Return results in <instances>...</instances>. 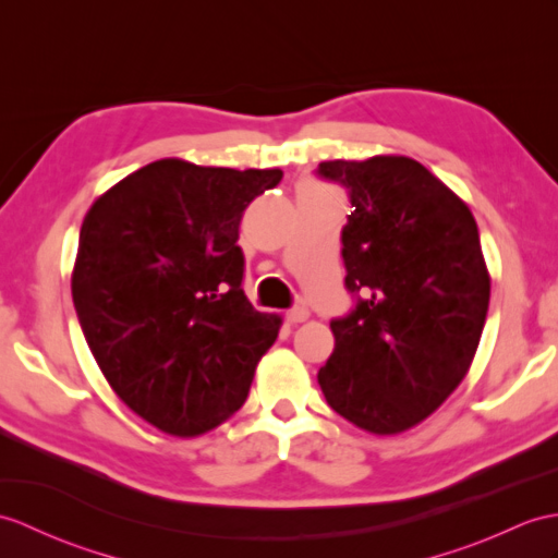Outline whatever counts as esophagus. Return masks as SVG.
Listing matches in <instances>:
<instances>
[{
    "mask_svg": "<svg viewBox=\"0 0 558 558\" xmlns=\"http://www.w3.org/2000/svg\"><path fill=\"white\" fill-rule=\"evenodd\" d=\"M308 316H311L308 308L304 304H300V306H292L284 318H288V323H292V326H296V323H304Z\"/></svg>",
    "mask_w": 558,
    "mask_h": 558,
    "instance_id": "obj_1",
    "label": "esophagus"
}]
</instances>
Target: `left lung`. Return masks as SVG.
I'll return each mask as SVG.
<instances>
[{"label": "left lung", "mask_w": 558, "mask_h": 558, "mask_svg": "<svg viewBox=\"0 0 558 558\" xmlns=\"http://www.w3.org/2000/svg\"><path fill=\"white\" fill-rule=\"evenodd\" d=\"M347 187L342 228L352 314L330 320L335 349L318 371L328 404L373 435H399L442 407L469 373L489 306L475 218L409 157L323 161Z\"/></svg>", "instance_id": "obj_1"}]
</instances>
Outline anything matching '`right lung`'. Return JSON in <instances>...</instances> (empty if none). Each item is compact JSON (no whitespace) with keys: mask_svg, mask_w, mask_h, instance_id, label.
<instances>
[{"mask_svg":"<svg viewBox=\"0 0 558 558\" xmlns=\"http://www.w3.org/2000/svg\"><path fill=\"white\" fill-rule=\"evenodd\" d=\"M280 168L159 159L89 206L71 292L104 378L161 433L197 437L250 395L280 316L242 290L240 220Z\"/></svg>","mask_w":558,"mask_h":558,"instance_id":"1","label":"right lung"}]
</instances>
